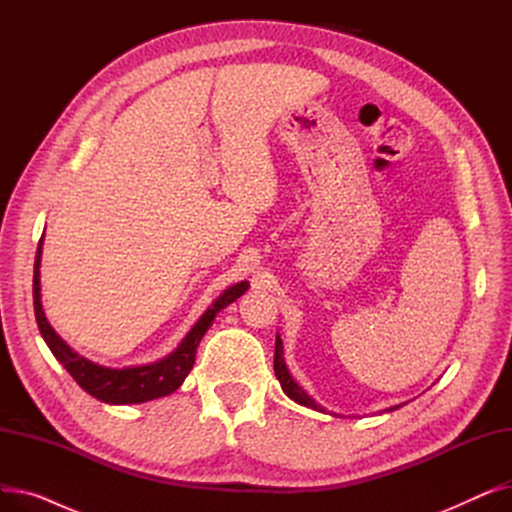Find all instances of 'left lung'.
Returning a JSON list of instances; mask_svg holds the SVG:
<instances>
[{"instance_id": "1", "label": "left lung", "mask_w": 512, "mask_h": 512, "mask_svg": "<svg viewBox=\"0 0 512 512\" xmlns=\"http://www.w3.org/2000/svg\"><path fill=\"white\" fill-rule=\"evenodd\" d=\"M274 371H276V378L280 380V384H282V390L286 392V396L288 398H292L294 402H299V405H303V407H309V409H313V411H321L324 413V407H319L317 402L297 384L292 380V375L288 373V369H286V365H284V357H282V340H280V336H276V353H274ZM396 409V407H394Z\"/></svg>"}]
</instances>
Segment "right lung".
Wrapping results in <instances>:
<instances>
[{
  "label": "right lung",
  "mask_w": 512,
  "mask_h": 512,
  "mask_svg": "<svg viewBox=\"0 0 512 512\" xmlns=\"http://www.w3.org/2000/svg\"><path fill=\"white\" fill-rule=\"evenodd\" d=\"M41 245L43 236L39 240L37 255H35V276H33V301H35V317L37 326L47 342L49 351L53 353L66 371L76 380V384L95 396L101 402H110V405H132V402H147L159 396H168L174 390L180 388L188 371L193 369L197 346L205 332L211 328L215 315H218L224 307L234 303L242 292L249 288L247 282H240L230 286L222 297L215 301L193 326V330L186 334V338L180 342L174 353H170L166 359H161L151 365L143 367H126V369H112L101 367L85 357L74 353L72 348L56 334L49 326V321L41 307V286H39V265H41Z\"/></svg>",
  "instance_id": "add662e5"
}]
</instances>
